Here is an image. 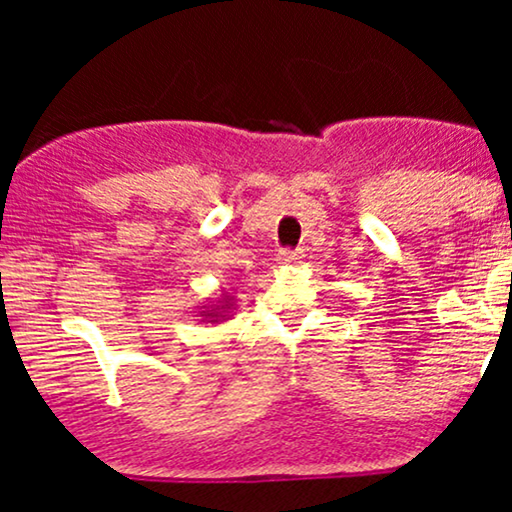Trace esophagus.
<instances>
[{"mask_svg": "<svg viewBox=\"0 0 512 512\" xmlns=\"http://www.w3.org/2000/svg\"><path fill=\"white\" fill-rule=\"evenodd\" d=\"M298 262H303L301 250H279V255H276V264L279 267H293Z\"/></svg>", "mask_w": 512, "mask_h": 512, "instance_id": "34e87169", "label": "esophagus"}]
</instances>
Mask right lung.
<instances>
[{"label":"right lung","mask_w":512,"mask_h":512,"mask_svg":"<svg viewBox=\"0 0 512 512\" xmlns=\"http://www.w3.org/2000/svg\"><path fill=\"white\" fill-rule=\"evenodd\" d=\"M233 301H236V298H233V293L221 291L214 301L197 305L199 322H202V325H221V322L231 320L233 310H236L233 308Z\"/></svg>","instance_id":"1"}]
</instances>
